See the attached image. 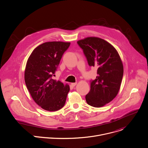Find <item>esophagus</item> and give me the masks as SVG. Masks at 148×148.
Returning <instances> with one entry per match:
<instances>
[{
    "label": "esophagus",
    "mask_w": 148,
    "mask_h": 148,
    "mask_svg": "<svg viewBox=\"0 0 148 148\" xmlns=\"http://www.w3.org/2000/svg\"><path fill=\"white\" fill-rule=\"evenodd\" d=\"M77 82H73V83H71V86H73V87H75L76 85H77Z\"/></svg>",
    "instance_id": "obj_1"
}]
</instances>
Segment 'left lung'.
Segmentation results:
<instances>
[{
	"mask_svg": "<svg viewBox=\"0 0 148 148\" xmlns=\"http://www.w3.org/2000/svg\"><path fill=\"white\" fill-rule=\"evenodd\" d=\"M77 43L89 66L97 69V76L91 82L86 101L92 107H102L113 100L119 91L123 74L122 60L115 48L101 38L88 37Z\"/></svg>",
	"mask_w": 148,
	"mask_h": 148,
	"instance_id": "left-lung-1",
	"label": "left lung"
}]
</instances>
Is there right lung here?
<instances>
[{
  "instance_id": "right-lung-1",
  "label": "right lung",
  "mask_w": 148,
  "mask_h": 148,
  "mask_svg": "<svg viewBox=\"0 0 148 148\" xmlns=\"http://www.w3.org/2000/svg\"><path fill=\"white\" fill-rule=\"evenodd\" d=\"M70 45V42H46L35 48L27 60L25 71L26 87L34 102L45 110L57 111L66 103L69 85L52 77Z\"/></svg>"
}]
</instances>
